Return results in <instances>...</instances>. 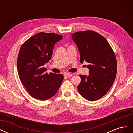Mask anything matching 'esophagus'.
Returning a JSON list of instances; mask_svg holds the SVG:
<instances>
[{
    "label": "esophagus",
    "instance_id": "1",
    "mask_svg": "<svg viewBox=\"0 0 133 133\" xmlns=\"http://www.w3.org/2000/svg\"><path fill=\"white\" fill-rule=\"evenodd\" d=\"M72 74L71 73H65L64 74V75H65V76H66V77H69V76H72Z\"/></svg>",
    "mask_w": 133,
    "mask_h": 133
}]
</instances>
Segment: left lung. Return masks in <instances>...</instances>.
I'll list each match as a JSON object with an SVG mask.
<instances>
[{"instance_id": "left-lung-1", "label": "left lung", "mask_w": 133, "mask_h": 133, "mask_svg": "<svg viewBox=\"0 0 133 133\" xmlns=\"http://www.w3.org/2000/svg\"><path fill=\"white\" fill-rule=\"evenodd\" d=\"M80 53V63H89V75H80L79 94L89 101H95L105 95L114 83L117 63L110 44L102 35L92 30L71 34Z\"/></svg>"}]
</instances>
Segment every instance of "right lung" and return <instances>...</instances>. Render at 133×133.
<instances>
[{"label": "right lung", "mask_w": 133, "mask_h": 133, "mask_svg": "<svg viewBox=\"0 0 133 133\" xmlns=\"http://www.w3.org/2000/svg\"><path fill=\"white\" fill-rule=\"evenodd\" d=\"M63 39L61 35L41 32L24 43L18 59V73L29 94L33 98L45 100L53 96L61 85L62 74L45 73L44 65L51 59L55 44Z\"/></svg>", "instance_id": "obj_1"}]
</instances>
